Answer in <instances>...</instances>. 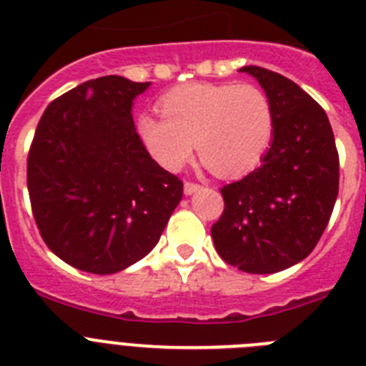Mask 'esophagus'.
I'll use <instances>...</instances> for the list:
<instances>
[{
    "instance_id": "34e87169",
    "label": "esophagus",
    "mask_w": 366,
    "mask_h": 366,
    "mask_svg": "<svg viewBox=\"0 0 366 366\" xmlns=\"http://www.w3.org/2000/svg\"><path fill=\"white\" fill-rule=\"evenodd\" d=\"M199 189H202V185H199V183H194V181H185V185H183V190H185L187 196L198 192Z\"/></svg>"
}]
</instances>
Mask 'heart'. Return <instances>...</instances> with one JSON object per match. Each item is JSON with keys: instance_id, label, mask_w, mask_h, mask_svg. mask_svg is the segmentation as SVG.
Segmentation results:
<instances>
[{"instance_id": "obj_1", "label": "heart", "mask_w": 366, "mask_h": 366, "mask_svg": "<svg viewBox=\"0 0 366 366\" xmlns=\"http://www.w3.org/2000/svg\"><path fill=\"white\" fill-rule=\"evenodd\" d=\"M163 117L141 115L137 134L161 167L179 170L192 157L222 177L251 172L269 148L274 109L253 84H189L161 100Z\"/></svg>"}]
</instances>
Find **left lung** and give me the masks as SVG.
I'll return each instance as SVG.
<instances>
[{
    "instance_id": "left-lung-1",
    "label": "left lung",
    "mask_w": 366,
    "mask_h": 366,
    "mask_svg": "<svg viewBox=\"0 0 366 366\" xmlns=\"http://www.w3.org/2000/svg\"><path fill=\"white\" fill-rule=\"evenodd\" d=\"M253 74L274 109L273 143L262 164L222 189L214 247L240 271L269 274L313 251L339 192V154L328 115L295 82L258 66Z\"/></svg>"
}]
</instances>
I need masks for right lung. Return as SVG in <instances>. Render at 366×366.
<instances>
[{
	"label": "right lung",
	"mask_w": 366,
	"mask_h": 366,
	"mask_svg": "<svg viewBox=\"0 0 366 366\" xmlns=\"http://www.w3.org/2000/svg\"><path fill=\"white\" fill-rule=\"evenodd\" d=\"M150 82L109 74L47 106L27 157L32 216L45 245L76 269L112 274L147 257L183 196L155 163L132 104Z\"/></svg>",
	"instance_id": "1"
}]
</instances>
